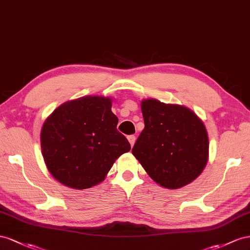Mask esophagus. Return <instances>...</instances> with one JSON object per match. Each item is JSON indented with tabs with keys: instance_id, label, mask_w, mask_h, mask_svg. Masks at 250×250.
<instances>
[{
	"instance_id": "1",
	"label": "esophagus",
	"mask_w": 250,
	"mask_h": 250,
	"mask_svg": "<svg viewBox=\"0 0 250 250\" xmlns=\"http://www.w3.org/2000/svg\"><path fill=\"white\" fill-rule=\"evenodd\" d=\"M127 140H129L131 146H133L134 144H135V141H136V136H135V135H130V136H127Z\"/></svg>"
}]
</instances>
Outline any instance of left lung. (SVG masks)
<instances>
[{
    "mask_svg": "<svg viewBox=\"0 0 250 250\" xmlns=\"http://www.w3.org/2000/svg\"><path fill=\"white\" fill-rule=\"evenodd\" d=\"M145 129L132 154L161 187L180 188L202 173L208 160V136L203 121L187 106L141 102Z\"/></svg>",
    "mask_w": 250,
    "mask_h": 250,
    "instance_id": "1",
    "label": "left lung"
}]
</instances>
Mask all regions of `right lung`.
Masks as SVG:
<instances>
[{"label":"right lung","instance_id":"right-lung-1","mask_svg":"<svg viewBox=\"0 0 250 250\" xmlns=\"http://www.w3.org/2000/svg\"><path fill=\"white\" fill-rule=\"evenodd\" d=\"M111 108L110 97L84 96L61 104L45 120L42 154L59 182L71 188H90L104 179L119 156L130 151Z\"/></svg>","mask_w":250,"mask_h":250}]
</instances>
